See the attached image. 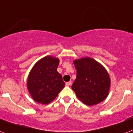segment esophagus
Instances as JSON below:
<instances>
[{"label":"esophagus","mask_w":133,"mask_h":133,"mask_svg":"<svg viewBox=\"0 0 133 133\" xmlns=\"http://www.w3.org/2000/svg\"><path fill=\"white\" fill-rule=\"evenodd\" d=\"M71 85V81H68V82H67L66 83H65V85L66 86H70Z\"/></svg>","instance_id":"obj_1"}]
</instances>
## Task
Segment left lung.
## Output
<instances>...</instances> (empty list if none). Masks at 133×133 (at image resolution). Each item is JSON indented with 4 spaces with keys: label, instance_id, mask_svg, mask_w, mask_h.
I'll return each instance as SVG.
<instances>
[{
    "label": "left lung",
    "instance_id": "obj_1",
    "mask_svg": "<svg viewBox=\"0 0 133 133\" xmlns=\"http://www.w3.org/2000/svg\"><path fill=\"white\" fill-rule=\"evenodd\" d=\"M77 77L71 88L81 102L89 106L102 102L109 95L111 85L105 68L94 59L87 57L74 61Z\"/></svg>",
    "mask_w": 133,
    "mask_h": 133
}]
</instances>
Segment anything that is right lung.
Segmentation results:
<instances>
[{
    "label": "right lung",
    "mask_w": 133,
    "mask_h": 133,
    "mask_svg": "<svg viewBox=\"0 0 133 133\" xmlns=\"http://www.w3.org/2000/svg\"><path fill=\"white\" fill-rule=\"evenodd\" d=\"M59 62L58 58L48 56L38 61L31 69L27 87L32 99L38 103H51L65 86L62 75L57 71Z\"/></svg>",
    "instance_id": "obj_1"
}]
</instances>
